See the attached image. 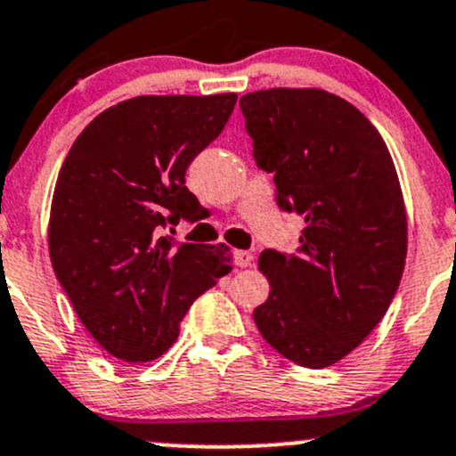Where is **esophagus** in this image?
Returning <instances> with one entry per match:
<instances>
[{
	"label": "esophagus",
	"mask_w": 456,
	"mask_h": 456,
	"mask_svg": "<svg viewBox=\"0 0 456 456\" xmlns=\"http://www.w3.org/2000/svg\"><path fill=\"white\" fill-rule=\"evenodd\" d=\"M233 262H236L238 268H248L253 264V253L236 251L233 253Z\"/></svg>",
	"instance_id": "34e87169"
}]
</instances>
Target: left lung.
<instances>
[{"instance_id": "1", "label": "left lung", "mask_w": 456, "mask_h": 456, "mask_svg": "<svg viewBox=\"0 0 456 456\" xmlns=\"http://www.w3.org/2000/svg\"><path fill=\"white\" fill-rule=\"evenodd\" d=\"M277 203L305 218L297 255L266 248L270 294L253 320L289 362L327 368L381 322L407 257V212L387 144L353 103L320 88L240 97Z\"/></svg>"}]
</instances>
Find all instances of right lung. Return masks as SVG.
Returning <instances> with one entry per match:
<instances>
[{"label": "right lung", "mask_w": 456, "mask_h": 456, "mask_svg": "<svg viewBox=\"0 0 456 456\" xmlns=\"http://www.w3.org/2000/svg\"><path fill=\"white\" fill-rule=\"evenodd\" d=\"M236 99H127L93 118L64 158L49 257L86 331L121 362L167 353L190 305L232 270L229 247L177 244L167 227L201 208L186 168L218 138Z\"/></svg>", "instance_id": "1"}]
</instances>
